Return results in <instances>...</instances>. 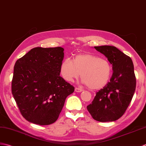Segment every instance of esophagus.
Instances as JSON below:
<instances>
[{
	"label": "esophagus",
	"mask_w": 146,
	"mask_h": 146,
	"mask_svg": "<svg viewBox=\"0 0 146 146\" xmlns=\"http://www.w3.org/2000/svg\"><path fill=\"white\" fill-rule=\"evenodd\" d=\"M83 90L81 89H79V88H77V87H76L75 88V92H82Z\"/></svg>",
	"instance_id": "obj_1"
}]
</instances>
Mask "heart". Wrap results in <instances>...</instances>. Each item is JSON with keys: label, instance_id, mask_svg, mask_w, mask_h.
<instances>
[{"label": "heart", "instance_id": "heart-1", "mask_svg": "<svg viewBox=\"0 0 146 146\" xmlns=\"http://www.w3.org/2000/svg\"><path fill=\"white\" fill-rule=\"evenodd\" d=\"M60 73L64 80L72 82L81 73L82 83L90 89H100L109 81L112 66L105 58L94 54L83 53L77 54L72 60L66 59L60 65Z\"/></svg>", "mask_w": 146, "mask_h": 146}]
</instances>
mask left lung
<instances>
[{"instance_id":"1","label":"left lung","mask_w":146,"mask_h":146,"mask_svg":"<svg viewBox=\"0 0 146 146\" xmlns=\"http://www.w3.org/2000/svg\"><path fill=\"white\" fill-rule=\"evenodd\" d=\"M94 48L108 58L112 66L113 74L110 82L96 93L87 109L96 121H115L124 114L134 94L136 79L134 64L130 57L115 47Z\"/></svg>"}]
</instances>
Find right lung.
I'll use <instances>...</instances> for the list:
<instances>
[{
    "label": "right lung",
    "instance_id": "1",
    "mask_svg": "<svg viewBox=\"0 0 146 146\" xmlns=\"http://www.w3.org/2000/svg\"><path fill=\"white\" fill-rule=\"evenodd\" d=\"M62 47H35L15 64L12 93L22 116L41 125L57 121L74 87L60 76Z\"/></svg>",
    "mask_w": 146,
    "mask_h": 146
}]
</instances>
